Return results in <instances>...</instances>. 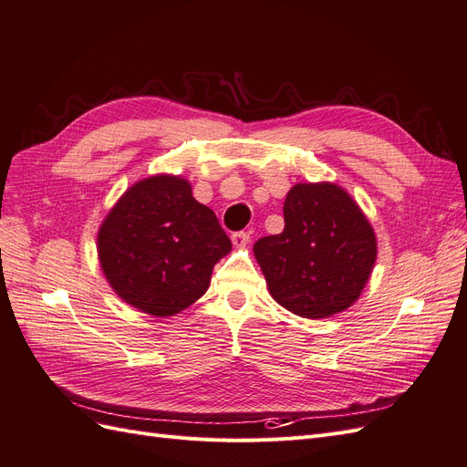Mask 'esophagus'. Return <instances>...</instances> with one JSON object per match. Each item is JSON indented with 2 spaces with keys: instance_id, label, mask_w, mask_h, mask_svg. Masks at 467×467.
Returning <instances> with one entry per match:
<instances>
[{
  "instance_id": "1",
  "label": "esophagus",
  "mask_w": 467,
  "mask_h": 467,
  "mask_svg": "<svg viewBox=\"0 0 467 467\" xmlns=\"http://www.w3.org/2000/svg\"><path fill=\"white\" fill-rule=\"evenodd\" d=\"M232 242H234L235 247H245V245L251 242V237H249L247 232H235V234L232 235Z\"/></svg>"
}]
</instances>
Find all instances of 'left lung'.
<instances>
[{
  "mask_svg": "<svg viewBox=\"0 0 467 467\" xmlns=\"http://www.w3.org/2000/svg\"><path fill=\"white\" fill-rule=\"evenodd\" d=\"M376 235L350 194L333 182H298L285 201V230L253 253L268 292L288 312L331 317L358 300L376 263Z\"/></svg>",
  "mask_w": 467,
  "mask_h": 467,
  "instance_id": "left-lung-1",
  "label": "left lung"
}]
</instances>
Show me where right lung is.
<instances>
[{
  "instance_id": "right-lung-1",
  "label": "right lung",
  "mask_w": 467,
  "mask_h": 467,
  "mask_svg": "<svg viewBox=\"0 0 467 467\" xmlns=\"http://www.w3.org/2000/svg\"><path fill=\"white\" fill-rule=\"evenodd\" d=\"M97 251L109 285L126 304L169 317L208 290L212 268L232 242L214 212L194 201L187 179L153 175L112 206Z\"/></svg>"
}]
</instances>
